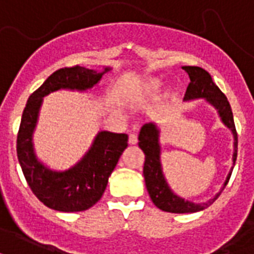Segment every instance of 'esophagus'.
<instances>
[{
    "label": "esophagus",
    "instance_id": "1",
    "mask_svg": "<svg viewBox=\"0 0 254 254\" xmlns=\"http://www.w3.org/2000/svg\"><path fill=\"white\" fill-rule=\"evenodd\" d=\"M128 143L129 144H136L137 143V135L136 133H129V136H128Z\"/></svg>",
    "mask_w": 254,
    "mask_h": 254
}]
</instances>
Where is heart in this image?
I'll return each instance as SVG.
<instances>
[{"instance_id": "obj_1", "label": "heart", "mask_w": 254, "mask_h": 254, "mask_svg": "<svg viewBox=\"0 0 254 254\" xmlns=\"http://www.w3.org/2000/svg\"><path fill=\"white\" fill-rule=\"evenodd\" d=\"M162 87V80L158 78H145L133 88L132 96L137 99H144V98H154Z\"/></svg>"}]
</instances>
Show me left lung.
I'll return each mask as SVG.
<instances>
[{"label": "left lung", "mask_w": 254, "mask_h": 254, "mask_svg": "<svg viewBox=\"0 0 254 254\" xmlns=\"http://www.w3.org/2000/svg\"><path fill=\"white\" fill-rule=\"evenodd\" d=\"M184 70L190 75V84L187 87L184 100L197 99V98H207L216 109L219 110L220 117L225 125L232 129L235 136V154H233V162L237 158V131H236L233 114L227 96L217 87V84L213 82L211 74L197 66H184ZM139 147L144 152V166H143V175H144L145 187L148 190V194L155 205L162 211L171 212V213H192L205 209L209 207L216 198L219 197L223 192L225 186L229 182L232 175V168L227 180L224 183L223 190L216 194V197L202 204H194L192 201H186L184 198L178 197L176 194L171 192L167 186L166 180L163 178L162 167H160V147H159V131L156 126L152 123H147L141 127L139 133Z\"/></svg>", "instance_id": "left-lung-1"}]
</instances>
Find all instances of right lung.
I'll use <instances>...</instances> for the list:
<instances>
[{
    "label": "right lung",
    "mask_w": 254,
    "mask_h": 254,
    "mask_svg": "<svg viewBox=\"0 0 254 254\" xmlns=\"http://www.w3.org/2000/svg\"><path fill=\"white\" fill-rule=\"evenodd\" d=\"M103 72L72 66L57 70L27 99L17 135V156L23 176L33 193L46 207L61 212H80L91 208L105 193L122 152L127 147V133L102 131L79 164L66 172H53L35 159L31 133L42 98L60 88L86 90L100 80Z\"/></svg>",
    "instance_id": "right-lung-1"
}]
</instances>
